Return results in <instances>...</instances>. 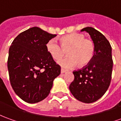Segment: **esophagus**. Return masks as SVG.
<instances>
[{"instance_id": "34e87169", "label": "esophagus", "mask_w": 121, "mask_h": 121, "mask_svg": "<svg viewBox=\"0 0 121 121\" xmlns=\"http://www.w3.org/2000/svg\"><path fill=\"white\" fill-rule=\"evenodd\" d=\"M66 71H66V70H65L64 69H62V68L61 69V73H65Z\"/></svg>"}]
</instances>
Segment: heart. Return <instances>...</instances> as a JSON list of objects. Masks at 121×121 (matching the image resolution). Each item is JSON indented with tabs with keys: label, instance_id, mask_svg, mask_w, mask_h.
<instances>
[{
	"label": "heart",
	"instance_id": "b5f03b06",
	"mask_svg": "<svg viewBox=\"0 0 121 121\" xmlns=\"http://www.w3.org/2000/svg\"><path fill=\"white\" fill-rule=\"evenodd\" d=\"M60 44L54 40H50L46 44L48 53L55 60H59L67 54L69 56L58 61L64 68H71L77 64L82 67L91 61L95 54L93 41L85 38L84 35L72 33L61 37Z\"/></svg>",
	"mask_w": 121,
	"mask_h": 121
}]
</instances>
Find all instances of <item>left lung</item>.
Wrapping results in <instances>:
<instances>
[{
    "label": "left lung",
    "mask_w": 121,
    "mask_h": 121,
    "mask_svg": "<svg viewBox=\"0 0 121 121\" xmlns=\"http://www.w3.org/2000/svg\"><path fill=\"white\" fill-rule=\"evenodd\" d=\"M85 31L91 38L95 46V54L91 61L81 69L74 71V80L69 90L76 99L85 103L97 101L109 88L112 75V49L104 35L92 27Z\"/></svg>",
    "instance_id": "8db88e82"
}]
</instances>
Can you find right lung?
<instances>
[{
    "label": "right lung",
    "instance_id": "1",
    "mask_svg": "<svg viewBox=\"0 0 121 121\" xmlns=\"http://www.w3.org/2000/svg\"><path fill=\"white\" fill-rule=\"evenodd\" d=\"M56 36L38 27L20 33L9 48L8 69L10 84L23 101L36 103L46 98L61 67L48 53L46 44Z\"/></svg>",
    "mask_w": 121,
    "mask_h": 121
}]
</instances>
